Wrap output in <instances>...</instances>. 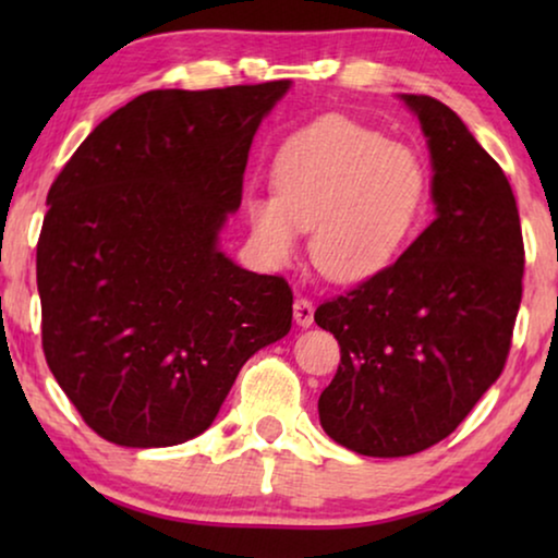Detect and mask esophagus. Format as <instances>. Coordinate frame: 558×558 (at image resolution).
I'll use <instances>...</instances> for the list:
<instances>
[{
    "mask_svg": "<svg viewBox=\"0 0 558 558\" xmlns=\"http://www.w3.org/2000/svg\"><path fill=\"white\" fill-rule=\"evenodd\" d=\"M294 319L300 327H310L312 323H315V304H312L310 300H304V296H300V300L294 302Z\"/></svg>",
    "mask_w": 558,
    "mask_h": 558,
    "instance_id": "1",
    "label": "esophagus"
}]
</instances>
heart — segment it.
I'll return each mask as SVG.
<instances>
[{"label": "heart", "instance_id": "heart-1", "mask_svg": "<svg viewBox=\"0 0 558 558\" xmlns=\"http://www.w3.org/2000/svg\"><path fill=\"white\" fill-rule=\"evenodd\" d=\"M274 195L246 203L264 264L284 266L310 231V258L325 279L355 284L388 269L414 233L426 167L414 149L376 129L325 117L281 144Z\"/></svg>", "mask_w": 558, "mask_h": 558}]
</instances>
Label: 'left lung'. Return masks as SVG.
<instances>
[{"label": "left lung", "instance_id": "obj_1", "mask_svg": "<svg viewBox=\"0 0 558 558\" xmlns=\"http://www.w3.org/2000/svg\"><path fill=\"white\" fill-rule=\"evenodd\" d=\"M432 159L437 218L376 277L319 304L340 342L319 424L365 457H407L449 437L506 365L523 279L515 197L500 165L432 96L403 94Z\"/></svg>", "mask_w": 558, "mask_h": 558}]
</instances>
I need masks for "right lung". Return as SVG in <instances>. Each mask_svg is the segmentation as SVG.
I'll list each match as a JSON object with an SVG mask.
<instances>
[{"instance_id": "right-lung-1", "label": "right lung", "mask_w": 558, "mask_h": 558, "mask_svg": "<svg viewBox=\"0 0 558 558\" xmlns=\"http://www.w3.org/2000/svg\"><path fill=\"white\" fill-rule=\"evenodd\" d=\"M289 88L147 90L52 182L37 241L45 361L106 441L203 434L243 363L292 327L287 281L218 246L256 129Z\"/></svg>"}]
</instances>
